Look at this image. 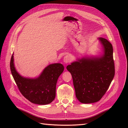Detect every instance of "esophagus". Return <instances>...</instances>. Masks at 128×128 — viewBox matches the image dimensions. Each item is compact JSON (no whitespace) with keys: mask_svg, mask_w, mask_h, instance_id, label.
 <instances>
[{"mask_svg":"<svg viewBox=\"0 0 128 128\" xmlns=\"http://www.w3.org/2000/svg\"><path fill=\"white\" fill-rule=\"evenodd\" d=\"M63 60H64V62H65V63L67 64V63H68V62H71L72 58H71V57H70V56L66 55V56H64Z\"/></svg>","mask_w":128,"mask_h":128,"instance_id":"esophagus-1","label":"esophagus"}]
</instances>
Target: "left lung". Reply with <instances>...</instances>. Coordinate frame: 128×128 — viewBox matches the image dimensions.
Segmentation results:
<instances>
[{"label": "left lung", "mask_w": 128, "mask_h": 128, "mask_svg": "<svg viewBox=\"0 0 128 128\" xmlns=\"http://www.w3.org/2000/svg\"><path fill=\"white\" fill-rule=\"evenodd\" d=\"M98 39L102 46V55L78 58L66 66L72 76L76 97L82 103L100 100L114 76L112 45L104 38Z\"/></svg>", "instance_id": "left-lung-1"}]
</instances>
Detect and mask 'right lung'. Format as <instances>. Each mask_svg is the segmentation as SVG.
Returning <instances> with one entry per match:
<instances>
[{
    "label": "right lung",
    "mask_w": 128,
    "mask_h": 128,
    "mask_svg": "<svg viewBox=\"0 0 128 128\" xmlns=\"http://www.w3.org/2000/svg\"><path fill=\"white\" fill-rule=\"evenodd\" d=\"M10 70L20 92L26 99L34 104L45 105L50 103L56 97V85L64 67L60 63L49 65L38 77L22 76L16 70L14 54L10 60Z\"/></svg>",
    "instance_id": "1"
}]
</instances>
